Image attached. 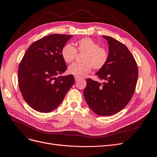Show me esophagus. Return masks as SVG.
Listing matches in <instances>:
<instances>
[{
	"label": "esophagus",
	"instance_id": "esophagus-1",
	"mask_svg": "<svg viewBox=\"0 0 157 157\" xmlns=\"http://www.w3.org/2000/svg\"><path fill=\"white\" fill-rule=\"evenodd\" d=\"M75 81H79V80L80 79V78H78V77H76V76H75Z\"/></svg>",
	"mask_w": 157,
	"mask_h": 157
}]
</instances>
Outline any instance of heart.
Wrapping results in <instances>:
<instances>
[{
	"label": "heart",
	"instance_id": "heart-1",
	"mask_svg": "<svg viewBox=\"0 0 157 157\" xmlns=\"http://www.w3.org/2000/svg\"><path fill=\"white\" fill-rule=\"evenodd\" d=\"M76 49L71 43L64 44L61 50V56L66 63L73 62L78 52L84 53L82 63H73L70 66L68 72L79 78L91 73L93 68L96 70L102 69L109 59V52L94 40L86 37L76 42Z\"/></svg>",
	"mask_w": 157,
	"mask_h": 157
}]
</instances>
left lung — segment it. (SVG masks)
I'll use <instances>...</instances> for the list:
<instances>
[{"label":"left lung","instance_id":"8db88e82","mask_svg":"<svg viewBox=\"0 0 157 157\" xmlns=\"http://www.w3.org/2000/svg\"><path fill=\"white\" fill-rule=\"evenodd\" d=\"M109 44V59L96 75L101 83L86 79L85 100L95 114L109 116L123 109L132 99L138 79L136 61L124 44L109 36H102Z\"/></svg>","mask_w":157,"mask_h":157}]
</instances>
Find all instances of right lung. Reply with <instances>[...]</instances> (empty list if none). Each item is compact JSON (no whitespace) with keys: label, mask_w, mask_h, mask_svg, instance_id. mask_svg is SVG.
<instances>
[{"label":"right lung","mask_w":157,"mask_h":157,"mask_svg":"<svg viewBox=\"0 0 157 157\" xmlns=\"http://www.w3.org/2000/svg\"><path fill=\"white\" fill-rule=\"evenodd\" d=\"M73 36L52 34L33 42L21 59L18 70L20 91L30 107L50 113L63 101L75 83L73 75L56 76L67 66L61 50Z\"/></svg>","instance_id":"add662e5"}]
</instances>
